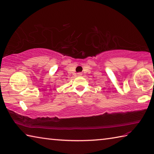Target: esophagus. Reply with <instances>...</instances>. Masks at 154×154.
<instances>
[{"mask_svg": "<svg viewBox=\"0 0 154 154\" xmlns=\"http://www.w3.org/2000/svg\"><path fill=\"white\" fill-rule=\"evenodd\" d=\"M77 75H78V76H82V74L81 73V72H79V73H77Z\"/></svg>", "mask_w": 154, "mask_h": 154, "instance_id": "esophagus-1", "label": "esophagus"}]
</instances>
